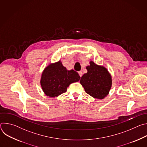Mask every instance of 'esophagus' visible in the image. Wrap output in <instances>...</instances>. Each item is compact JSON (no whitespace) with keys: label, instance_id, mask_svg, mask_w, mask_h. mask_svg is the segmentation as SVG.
<instances>
[{"label":"esophagus","instance_id":"obj_1","mask_svg":"<svg viewBox=\"0 0 147 147\" xmlns=\"http://www.w3.org/2000/svg\"><path fill=\"white\" fill-rule=\"evenodd\" d=\"M78 74H79V76L81 77H82V71H78Z\"/></svg>","mask_w":147,"mask_h":147}]
</instances>
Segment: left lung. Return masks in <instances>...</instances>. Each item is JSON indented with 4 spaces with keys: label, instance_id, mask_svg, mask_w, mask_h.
Here are the masks:
<instances>
[{
    "label": "left lung",
    "instance_id": "1",
    "mask_svg": "<svg viewBox=\"0 0 147 147\" xmlns=\"http://www.w3.org/2000/svg\"><path fill=\"white\" fill-rule=\"evenodd\" d=\"M87 73L84 74L80 83L87 94L97 99H103L109 93L112 86V78L107 69L90 61L87 67Z\"/></svg>",
    "mask_w": 147,
    "mask_h": 147
}]
</instances>
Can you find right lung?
I'll list each match as a JSON object with an SVG mask.
<instances>
[{"label":"right lung","mask_w":147,"mask_h":147,"mask_svg":"<svg viewBox=\"0 0 147 147\" xmlns=\"http://www.w3.org/2000/svg\"><path fill=\"white\" fill-rule=\"evenodd\" d=\"M80 77L74 70H67L60 61L49 65L42 74L40 84L45 94L55 97L67 91L72 82L78 81Z\"/></svg>","instance_id":"right-lung-1"}]
</instances>
